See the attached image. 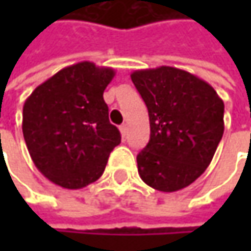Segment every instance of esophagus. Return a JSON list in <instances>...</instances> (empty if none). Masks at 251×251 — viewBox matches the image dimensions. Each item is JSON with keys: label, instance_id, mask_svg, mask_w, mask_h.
I'll use <instances>...</instances> for the list:
<instances>
[{"label": "esophagus", "instance_id": "1", "mask_svg": "<svg viewBox=\"0 0 251 251\" xmlns=\"http://www.w3.org/2000/svg\"><path fill=\"white\" fill-rule=\"evenodd\" d=\"M119 130H121V133H122V136H125L126 135V132H127V125H121L119 126Z\"/></svg>", "mask_w": 251, "mask_h": 251}]
</instances>
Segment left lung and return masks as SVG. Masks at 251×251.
Masks as SVG:
<instances>
[{
  "label": "left lung",
  "instance_id": "8db88e82",
  "mask_svg": "<svg viewBox=\"0 0 251 251\" xmlns=\"http://www.w3.org/2000/svg\"><path fill=\"white\" fill-rule=\"evenodd\" d=\"M130 78L151 129L136 157L138 173L160 192L187 187L211 164L223 138V99L206 81L175 67L138 70Z\"/></svg>",
  "mask_w": 251,
  "mask_h": 251
}]
</instances>
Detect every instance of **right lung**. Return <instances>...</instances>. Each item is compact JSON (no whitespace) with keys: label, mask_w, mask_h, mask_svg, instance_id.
Masks as SVG:
<instances>
[{"label":"right lung","mask_w":251,"mask_h":251,"mask_svg":"<svg viewBox=\"0 0 251 251\" xmlns=\"http://www.w3.org/2000/svg\"><path fill=\"white\" fill-rule=\"evenodd\" d=\"M115 70L82 61L37 85L23 106V135L37 170L65 189L103 175L121 132L109 122L103 93Z\"/></svg>","instance_id":"obj_1"}]
</instances>
